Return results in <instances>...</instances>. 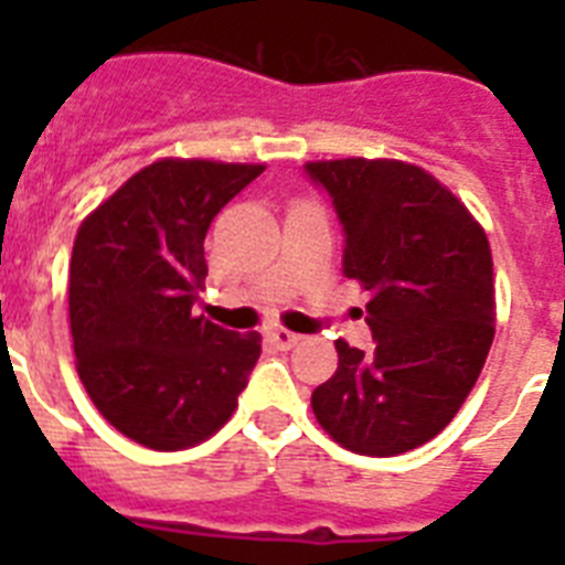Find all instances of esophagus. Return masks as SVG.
Wrapping results in <instances>:
<instances>
[{"label":"esophagus","mask_w":565,"mask_h":565,"mask_svg":"<svg viewBox=\"0 0 565 565\" xmlns=\"http://www.w3.org/2000/svg\"><path fill=\"white\" fill-rule=\"evenodd\" d=\"M268 342H271L277 351H291L294 344L299 342V333L286 331V328H277V331H268Z\"/></svg>","instance_id":"1"}]
</instances>
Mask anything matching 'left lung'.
<instances>
[{
  "label": "left lung",
  "instance_id": "left-lung-1",
  "mask_svg": "<svg viewBox=\"0 0 565 565\" xmlns=\"http://www.w3.org/2000/svg\"><path fill=\"white\" fill-rule=\"evenodd\" d=\"M344 234L342 274L371 294L373 351L339 339L311 396L322 430L359 456H402L452 422L495 337L492 252L447 186L402 161L306 163Z\"/></svg>",
  "mask_w": 565,
  "mask_h": 565
}]
</instances>
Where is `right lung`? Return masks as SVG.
<instances>
[{
	"label": "right lung",
	"mask_w": 565,
	"mask_h": 565,
	"mask_svg": "<svg viewBox=\"0 0 565 565\" xmlns=\"http://www.w3.org/2000/svg\"><path fill=\"white\" fill-rule=\"evenodd\" d=\"M266 167L158 161L82 223L70 259V331L89 398L149 450H183L232 418L259 333L194 317L214 214Z\"/></svg>",
	"instance_id": "1"
}]
</instances>
